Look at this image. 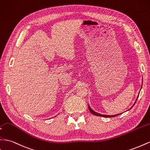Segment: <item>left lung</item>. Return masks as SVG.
<instances>
[{
    "label": "left lung",
    "mask_w": 150,
    "mask_h": 150,
    "mask_svg": "<svg viewBox=\"0 0 150 150\" xmlns=\"http://www.w3.org/2000/svg\"><path fill=\"white\" fill-rule=\"evenodd\" d=\"M142 85H143V83H142ZM142 85H141V88H142ZM141 90H140V91H141ZM140 91H139V94H138V95H137V98H136V101H135V102L134 103V104H133L132 106L130 108H129V110H127V111L129 110H130V109H131L133 107H134V105H135V103H136V101H137V98H138V96H139ZM88 108H89V110H90V112L91 113V114H93L95 115H96V116H100V117H115V116H117V115H119L122 114V113H124V112H122V113H120V114H118L112 115H103V114H99V113H97V112H95L93 110V109H91V108L90 107V105H89V104H88Z\"/></svg>",
    "instance_id": "obj_1"
}]
</instances>
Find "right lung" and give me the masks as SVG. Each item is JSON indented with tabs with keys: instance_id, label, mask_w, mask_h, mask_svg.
<instances>
[{
	"instance_id": "1",
	"label": "right lung",
	"mask_w": 150,
	"mask_h": 150,
	"mask_svg": "<svg viewBox=\"0 0 150 150\" xmlns=\"http://www.w3.org/2000/svg\"><path fill=\"white\" fill-rule=\"evenodd\" d=\"M57 115H56V116H57ZM56 116H55V117H56ZM50 119H51V118H50Z\"/></svg>"
}]
</instances>
